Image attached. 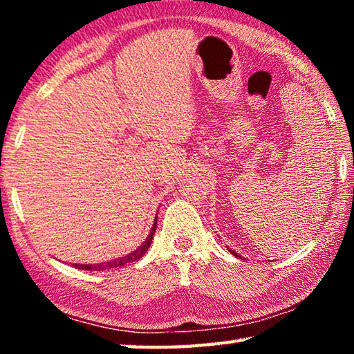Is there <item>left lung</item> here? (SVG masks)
I'll return each mask as SVG.
<instances>
[{
  "label": "left lung",
  "instance_id": "1",
  "mask_svg": "<svg viewBox=\"0 0 354 354\" xmlns=\"http://www.w3.org/2000/svg\"><path fill=\"white\" fill-rule=\"evenodd\" d=\"M227 251H230V253H231L232 256H236V257H237V259H243V257H242V254H239V253H236V251H232L231 248H227Z\"/></svg>",
  "mask_w": 354,
  "mask_h": 354
}]
</instances>
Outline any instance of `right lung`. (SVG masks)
Returning <instances> with one entry per match:
<instances>
[{"mask_svg":"<svg viewBox=\"0 0 354 354\" xmlns=\"http://www.w3.org/2000/svg\"><path fill=\"white\" fill-rule=\"evenodd\" d=\"M156 225H158V215H156L153 227H151V231H149L148 237L142 242L140 247H137L134 251H131L129 254H124L122 257H117V259H112V261H107V262H100V263H73V266L76 268H80V270L104 272V270H112V268H117V267H124V266H127V263L139 261L140 257L147 253L148 248H149V245H151V242H153Z\"/></svg>","mask_w":354,"mask_h":354,"instance_id":"obj_1","label":"right lung"}]
</instances>
